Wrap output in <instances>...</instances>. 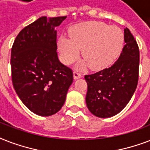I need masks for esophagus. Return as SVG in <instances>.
Here are the masks:
<instances>
[{
  "mask_svg": "<svg viewBox=\"0 0 150 150\" xmlns=\"http://www.w3.org/2000/svg\"><path fill=\"white\" fill-rule=\"evenodd\" d=\"M73 77H74V79H81L82 78V75L79 73L78 71H74L73 72Z\"/></svg>",
  "mask_w": 150,
  "mask_h": 150,
  "instance_id": "esophagus-1",
  "label": "esophagus"
}]
</instances>
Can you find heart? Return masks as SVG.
<instances>
[{
    "instance_id": "obj_1",
    "label": "heart",
    "mask_w": 150,
    "mask_h": 150,
    "mask_svg": "<svg viewBox=\"0 0 150 150\" xmlns=\"http://www.w3.org/2000/svg\"><path fill=\"white\" fill-rule=\"evenodd\" d=\"M123 45L121 29L96 21L76 25L71 29L70 37L61 36L57 41L61 61L65 64L73 63L82 50L84 59L77 64L80 70L89 66L93 70L107 68L118 57Z\"/></svg>"
}]
</instances>
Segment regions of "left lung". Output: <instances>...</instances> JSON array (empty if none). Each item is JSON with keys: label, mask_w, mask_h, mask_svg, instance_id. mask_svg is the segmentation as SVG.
<instances>
[{"label": "left lung", "mask_w": 150, "mask_h": 150, "mask_svg": "<svg viewBox=\"0 0 150 150\" xmlns=\"http://www.w3.org/2000/svg\"><path fill=\"white\" fill-rule=\"evenodd\" d=\"M125 47L117 61L110 68L85 75L88 85L86 102L95 116L106 118L116 115L126 107L137 87L139 50L136 40L126 28Z\"/></svg>", "instance_id": "left-lung-1"}]
</instances>
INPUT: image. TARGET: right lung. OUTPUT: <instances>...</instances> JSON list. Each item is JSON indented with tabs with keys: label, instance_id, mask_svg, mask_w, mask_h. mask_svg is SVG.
<instances>
[{
	"label": "right lung",
	"instance_id": "1",
	"mask_svg": "<svg viewBox=\"0 0 150 150\" xmlns=\"http://www.w3.org/2000/svg\"><path fill=\"white\" fill-rule=\"evenodd\" d=\"M66 18H39L21 30L11 48L13 86L25 106L40 116L61 109L73 82L72 71L57 53L56 27Z\"/></svg>",
	"mask_w": 150,
	"mask_h": 150
}]
</instances>
